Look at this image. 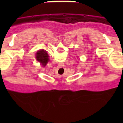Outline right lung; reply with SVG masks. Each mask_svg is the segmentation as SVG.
Returning a JSON list of instances; mask_svg holds the SVG:
<instances>
[{
    "instance_id": "1",
    "label": "right lung",
    "mask_w": 123,
    "mask_h": 123,
    "mask_svg": "<svg viewBox=\"0 0 123 123\" xmlns=\"http://www.w3.org/2000/svg\"><path fill=\"white\" fill-rule=\"evenodd\" d=\"M36 59L38 61L40 62V63H41L43 66L45 67V65L49 61L48 54L43 49L37 51L36 53Z\"/></svg>"
}]
</instances>
